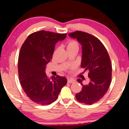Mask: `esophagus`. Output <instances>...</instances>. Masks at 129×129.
Returning <instances> with one entry per match:
<instances>
[{
	"instance_id": "34e87169",
	"label": "esophagus",
	"mask_w": 129,
	"mask_h": 129,
	"mask_svg": "<svg viewBox=\"0 0 129 129\" xmlns=\"http://www.w3.org/2000/svg\"><path fill=\"white\" fill-rule=\"evenodd\" d=\"M76 80H74V79H69L68 80V82L69 83H73L75 82Z\"/></svg>"
}]
</instances>
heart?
I'll use <instances>...</instances> for the list:
<instances>
[{"instance_id":"obj_1","label":"heart","mask_w":129,"mask_h":129,"mask_svg":"<svg viewBox=\"0 0 129 129\" xmlns=\"http://www.w3.org/2000/svg\"><path fill=\"white\" fill-rule=\"evenodd\" d=\"M79 47V44L76 40H70L67 43V47L68 48H71V47ZM76 68V65L75 64H73L70 66V69H75Z\"/></svg>"}]
</instances>
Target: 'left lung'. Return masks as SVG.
<instances>
[{
    "mask_svg": "<svg viewBox=\"0 0 129 129\" xmlns=\"http://www.w3.org/2000/svg\"><path fill=\"white\" fill-rule=\"evenodd\" d=\"M69 36L76 39L82 48L81 67L89 72L90 82L83 86L82 91L76 94L77 100L92 105L100 100L108 90L112 81V63L108 52L101 41L89 33L81 31L70 33Z\"/></svg>",
    "mask_w": 129,
    "mask_h": 129,
    "instance_id": "8db88e82",
    "label": "left lung"
}]
</instances>
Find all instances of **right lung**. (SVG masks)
I'll return each mask as SVG.
<instances>
[{
    "label": "right lung",
    "mask_w": 129,
    "mask_h": 129,
    "mask_svg": "<svg viewBox=\"0 0 129 129\" xmlns=\"http://www.w3.org/2000/svg\"><path fill=\"white\" fill-rule=\"evenodd\" d=\"M66 37V33L40 30L30 35L21 47L18 58L20 83L28 98L39 105H48L56 100L68 82L59 75L50 80L45 73L55 44Z\"/></svg>",
    "instance_id": "obj_1"
}]
</instances>
